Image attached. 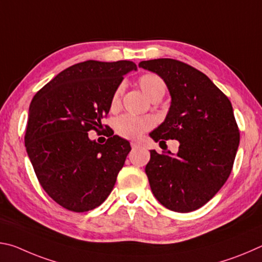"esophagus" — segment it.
<instances>
[{"label":"esophagus","mask_w":262,"mask_h":262,"mask_svg":"<svg viewBox=\"0 0 262 262\" xmlns=\"http://www.w3.org/2000/svg\"><path fill=\"white\" fill-rule=\"evenodd\" d=\"M130 145H132V148H133V149H137V148H140V144H139V143H136V142H132Z\"/></svg>","instance_id":"obj_1"}]
</instances>
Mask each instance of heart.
Masks as SVG:
<instances>
[{
  "instance_id": "1",
  "label": "heart",
  "mask_w": 262,
  "mask_h": 262,
  "mask_svg": "<svg viewBox=\"0 0 262 262\" xmlns=\"http://www.w3.org/2000/svg\"><path fill=\"white\" fill-rule=\"evenodd\" d=\"M139 86L143 94L148 97L149 99H161L166 92V84L164 79L157 74L148 73L142 75L139 78ZM123 88L122 85L118 86L117 90L114 91L111 99V108L115 110L119 107L121 100ZM154 126V121L150 118H140L130 114H123L119 117L114 123L115 132L119 135L125 137V139H139L144 132L149 130Z\"/></svg>"
}]
</instances>
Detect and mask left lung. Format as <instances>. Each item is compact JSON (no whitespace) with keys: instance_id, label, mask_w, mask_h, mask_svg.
<instances>
[{"instance_id":"8db88e82","label":"left lung","mask_w":262,"mask_h":262,"mask_svg":"<svg viewBox=\"0 0 262 262\" xmlns=\"http://www.w3.org/2000/svg\"><path fill=\"white\" fill-rule=\"evenodd\" d=\"M139 67L159 75L171 95L165 120L150 136L159 144L179 141L177 155L150 150V187L167 209L196 210L231 173L241 139L231 101L205 74L181 61L155 59Z\"/></svg>"}]
</instances>
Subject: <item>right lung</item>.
Instances as JSON below:
<instances>
[{"label": "right lung", "mask_w": 262, "mask_h": 262, "mask_svg": "<svg viewBox=\"0 0 262 262\" xmlns=\"http://www.w3.org/2000/svg\"><path fill=\"white\" fill-rule=\"evenodd\" d=\"M136 69L126 60L79 62L56 75L31 101L26 151L43 190L66 209L92 210L112 192L129 142L110 130L99 144L88 132L103 129L114 91L123 75Z\"/></svg>", "instance_id": "right-lung-1"}]
</instances>
